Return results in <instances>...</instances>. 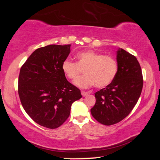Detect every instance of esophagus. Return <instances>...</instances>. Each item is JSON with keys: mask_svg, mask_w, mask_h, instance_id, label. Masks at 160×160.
I'll return each mask as SVG.
<instances>
[{"mask_svg": "<svg viewBox=\"0 0 160 160\" xmlns=\"http://www.w3.org/2000/svg\"><path fill=\"white\" fill-rule=\"evenodd\" d=\"M81 94H82V95L83 97H86L88 95V92H85V91H82L81 92Z\"/></svg>", "mask_w": 160, "mask_h": 160, "instance_id": "1", "label": "esophagus"}]
</instances>
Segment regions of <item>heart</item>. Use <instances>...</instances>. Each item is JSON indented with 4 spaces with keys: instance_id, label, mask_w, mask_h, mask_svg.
<instances>
[{
    "instance_id": "obj_1",
    "label": "heart",
    "mask_w": 160,
    "mask_h": 160,
    "mask_svg": "<svg viewBox=\"0 0 160 160\" xmlns=\"http://www.w3.org/2000/svg\"><path fill=\"white\" fill-rule=\"evenodd\" d=\"M77 59V63L65 59L61 68L65 75L71 80L76 79L84 69L85 74L75 81V85L81 88L93 85L98 88H104L112 83L117 75L118 62L112 56L88 50L78 53Z\"/></svg>"
}]
</instances>
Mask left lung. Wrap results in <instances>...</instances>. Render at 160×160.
Here are the masks:
<instances>
[{
  "label": "left lung",
  "mask_w": 160,
  "mask_h": 160,
  "mask_svg": "<svg viewBox=\"0 0 160 160\" xmlns=\"http://www.w3.org/2000/svg\"><path fill=\"white\" fill-rule=\"evenodd\" d=\"M118 72L113 82L94 94L96 103L91 113L99 123L116 124L128 116L141 94L143 79L137 58L123 48L117 51Z\"/></svg>",
  "instance_id": "left-lung-1"
}]
</instances>
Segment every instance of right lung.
<instances>
[{"instance_id": "obj_1", "label": "right lung", "mask_w": 160, "mask_h": 160, "mask_svg": "<svg viewBox=\"0 0 160 160\" xmlns=\"http://www.w3.org/2000/svg\"><path fill=\"white\" fill-rule=\"evenodd\" d=\"M70 44L37 48L21 67L18 94L26 113L47 128L61 126L69 117L80 90L67 80L61 68L70 52Z\"/></svg>"}]
</instances>
